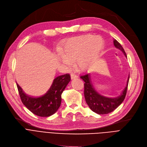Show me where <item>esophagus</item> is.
Here are the masks:
<instances>
[{"label":"esophagus","mask_w":147,"mask_h":147,"mask_svg":"<svg viewBox=\"0 0 147 147\" xmlns=\"http://www.w3.org/2000/svg\"><path fill=\"white\" fill-rule=\"evenodd\" d=\"M71 78H72V79L78 78V75H76L75 74H74V73H72V74H71Z\"/></svg>","instance_id":"esophagus-1"}]
</instances>
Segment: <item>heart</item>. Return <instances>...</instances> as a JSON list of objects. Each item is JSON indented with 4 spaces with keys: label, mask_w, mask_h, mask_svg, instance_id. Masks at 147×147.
<instances>
[{
    "label": "heart",
    "mask_w": 147,
    "mask_h": 147,
    "mask_svg": "<svg viewBox=\"0 0 147 147\" xmlns=\"http://www.w3.org/2000/svg\"><path fill=\"white\" fill-rule=\"evenodd\" d=\"M103 47L100 38L86 34L68 40L60 49V59L66 65H71L76 59V64L82 69L88 68L97 57Z\"/></svg>",
    "instance_id": "obj_1"
}]
</instances>
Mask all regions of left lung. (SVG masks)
Wrapping results in <instances>:
<instances>
[{
    "label": "left lung",
    "mask_w": 147,
    "mask_h": 147,
    "mask_svg": "<svg viewBox=\"0 0 147 147\" xmlns=\"http://www.w3.org/2000/svg\"><path fill=\"white\" fill-rule=\"evenodd\" d=\"M114 46L120 49L124 53L125 57L127 55L125 54L124 50L121 45L118 42L114 39ZM80 78L84 81V96L86 103L94 113L98 114H107L111 112L114 111L125 99V95L127 93V90L129 84V76L127 81V84L124 89L123 90L122 93L120 96L111 98V97H107L101 96L93 87L92 82H91L90 74H86L80 76Z\"/></svg>",
    "instance_id": "left-lung-1"
}]
</instances>
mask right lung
<instances>
[{
	"label": "right lung",
	"mask_w": 147,
	"mask_h": 147,
	"mask_svg": "<svg viewBox=\"0 0 147 147\" xmlns=\"http://www.w3.org/2000/svg\"><path fill=\"white\" fill-rule=\"evenodd\" d=\"M71 81L69 74L55 78L47 93L40 97H32L26 94L17 83L20 99L24 105L34 114L39 117H49L59 108L61 102V93Z\"/></svg>",
	"instance_id": "right-lung-1"
}]
</instances>
